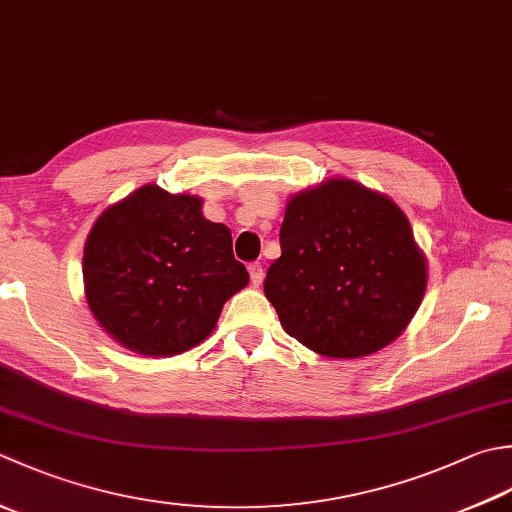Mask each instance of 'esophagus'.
<instances>
[{
    "mask_svg": "<svg viewBox=\"0 0 512 512\" xmlns=\"http://www.w3.org/2000/svg\"><path fill=\"white\" fill-rule=\"evenodd\" d=\"M248 275H250V282H253L255 286L262 284V279H264V268H262V264H259V262L248 264Z\"/></svg>",
    "mask_w": 512,
    "mask_h": 512,
    "instance_id": "34e87169",
    "label": "esophagus"
}]
</instances>
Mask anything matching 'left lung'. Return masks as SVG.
Listing matches in <instances>:
<instances>
[{
    "label": "left lung",
    "mask_w": 512,
    "mask_h": 512,
    "mask_svg": "<svg viewBox=\"0 0 512 512\" xmlns=\"http://www.w3.org/2000/svg\"><path fill=\"white\" fill-rule=\"evenodd\" d=\"M279 246L264 293L286 333L319 355L375 353L422 304L426 259L406 215L350 179L290 199Z\"/></svg>",
    "instance_id": "8db88e82"
}]
</instances>
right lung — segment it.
<instances>
[{
    "label": "right lung",
    "mask_w": 512,
    "mask_h": 512,
    "mask_svg": "<svg viewBox=\"0 0 512 512\" xmlns=\"http://www.w3.org/2000/svg\"><path fill=\"white\" fill-rule=\"evenodd\" d=\"M84 284L106 333L135 353L166 357L213 333L248 273L230 230L202 215V199L142 186L90 230Z\"/></svg>",
    "instance_id": "add662e5"
}]
</instances>
